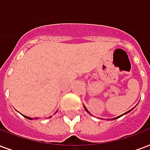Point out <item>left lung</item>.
<instances>
[{
  "label": "left lung",
  "instance_id": "obj_1",
  "mask_svg": "<svg viewBox=\"0 0 150 150\" xmlns=\"http://www.w3.org/2000/svg\"><path fill=\"white\" fill-rule=\"evenodd\" d=\"M83 107H84V108H85V110L87 111V112H88V113H90V112H88V109H87V108H86V107H85V106H83ZM134 108H135V107H134ZM133 108H132V109H130V110H129V111H128V112H125V113H124V114H122V115H121V116H117V117H115V118H113V119H112V120L117 119V118H119V117H120V116H124V115H125V114H127V113H129V112H131V111H132V109H133ZM90 114H91V113H90Z\"/></svg>",
  "mask_w": 150,
  "mask_h": 150
}]
</instances>
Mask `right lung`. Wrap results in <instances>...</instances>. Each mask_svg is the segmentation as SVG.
Wrapping results in <instances>:
<instances>
[{
  "label": "right lung",
  "mask_w": 150,
  "mask_h": 150,
  "mask_svg": "<svg viewBox=\"0 0 150 150\" xmlns=\"http://www.w3.org/2000/svg\"><path fill=\"white\" fill-rule=\"evenodd\" d=\"M22 116H24V117H25V118H27V119H29V120H33V118H31V117H29V116H24V115H22ZM50 117H51V116H50Z\"/></svg>",
  "instance_id": "1"
}]
</instances>
